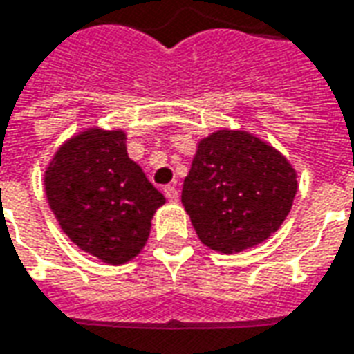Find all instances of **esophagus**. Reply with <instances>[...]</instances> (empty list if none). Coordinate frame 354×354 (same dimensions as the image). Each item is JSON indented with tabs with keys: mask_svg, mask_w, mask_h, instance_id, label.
I'll list each match as a JSON object with an SVG mask.
<instances>
[{
	"mask_svg": "<svg viewBox=\"0 0 354 354\" xmlns=\"http://www.w3.org/2000/svg\"><path fill=\"white\" fill-rule=\"evenodd\" d=\"M162 193H165V197L169 201H178V189L174 185H165Z\"/></svg>",
	"mask_w": 354,
	"mask_h": 354,
	"instance_id": "1",
	"label": "esophagus"
}]
</instances>
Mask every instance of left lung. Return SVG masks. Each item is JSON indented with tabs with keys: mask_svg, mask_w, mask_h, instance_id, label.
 I'll use <instances>...</instances> for the list:
<instances>
[{
	"mask_svg": "<svg viewBox=\"0 0 354 354\" xmlns=\"http://www.w3.org/2000/svg\"><path fill=\"white\" fill-rule=\"evenodd\" d=\"M296 192V172L277 149L246 132L218 131L201 140L182 205L201 243L231 254L271 237Z\"/></svg>",
	"mask_w": 354,
	"mask_h": 354,
	"instance_id": "8db88e82",
	"label": "left lung"
}]
</instances>
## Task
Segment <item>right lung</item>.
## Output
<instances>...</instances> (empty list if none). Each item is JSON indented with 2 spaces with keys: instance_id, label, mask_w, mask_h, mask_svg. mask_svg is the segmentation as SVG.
I'll use <instances>...</instances> for the list:
<instances>
[{
  "instance_id": "obj_1",
  "label": "right lung",
  "mask_w": 354,
  "mask_h": 354,
  "mask_svg": "<svg viewBox=\"0 0 354 354\" xmlns=\"http://www.w3.org/2000/svg\"><path fill=\"white\" fill-rule=\"evenodd\" d=\"M60 227L81 250L117 266L146 245L165 197L129 159L124 132L91 129L60 147L45 172Z\"/></svg>"
}]
</instances>
